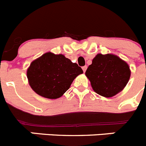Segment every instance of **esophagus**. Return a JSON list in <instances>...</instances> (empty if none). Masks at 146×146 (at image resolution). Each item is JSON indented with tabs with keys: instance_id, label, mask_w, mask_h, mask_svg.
I'll return each mask as SVG.
<instances>
[{
	"instance_id": "1",
	"label": "esophagus",
	"mask_w": 146,
	"mask_h": 146,
	"mask_svg": "<svg viewBox=\"0 0 146 146\" xmlns=\"http://www.w3.org/2000/svg\"><path fill=\"white\" fill-rule=\"evenodd\" d=\"M82 69H83V71H84V73H85L86 70V69H87V66H86V65H84V66H83L82 67Z\"/></svg>"
}]
</instances>
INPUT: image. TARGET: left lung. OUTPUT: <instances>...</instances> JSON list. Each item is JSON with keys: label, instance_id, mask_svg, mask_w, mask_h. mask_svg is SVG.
<instances>
[{"label": "left lung", "instance_id": "1", "mask_svg": "<svg viewBox=\"0 0 146 146\" xmlns=\"http://www.w3.org/2000/svg\"><path fill=\"white\" fill-rule=\"evenodd\" d=\"M86 76L94 91L105 97H111L121 92L128 82V65L114 54H98L88 66Z\"/></svg>", "mask_w": 146, "mask_h": 146}]
</instances>
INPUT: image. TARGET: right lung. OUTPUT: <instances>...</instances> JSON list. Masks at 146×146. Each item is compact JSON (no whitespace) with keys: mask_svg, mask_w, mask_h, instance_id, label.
Masks as SVG:
<instances>
[{"mask_svg":"<svg viewBox=\"0 0 146 146\" xmlns=\"http://www.w3.org/2000/svg\"><path fill=\"white\" fill-rule=\"evenodd\" d=\"M81 73V67L64 55L47 52L31 63L27 78L37 94L47 99H58Z\"/></svg>","mask_w":146,"mask_h":146,"instance_id":"obj_1","label":"right lung"}]
</instances>
